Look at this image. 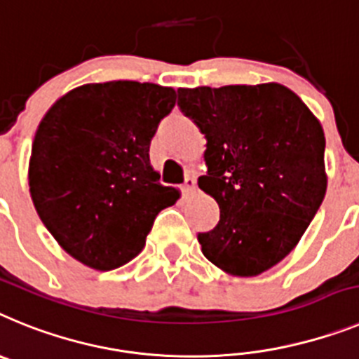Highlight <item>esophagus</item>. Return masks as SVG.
<instances>
[{
	"label": "esophagus",
	"instance_id": "1",
	"mask_svg": "<svg viewBox=\"0 0 359 359\" xmlns=\"http://www.w3.org/2000/svg\"><path fill=\"white\" fill-rule=\"evenodd\" d=\"M195 189H197V182H195V179H193V177H188V179L184 180V184H182L184 195H191V193H195Z\"/></svg>",
	"mask_w": 359,
	"mask_h": 359
}]
</instances>
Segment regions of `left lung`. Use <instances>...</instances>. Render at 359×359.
Instances as JSON below:
<instances>
[{
    "instance_id": "1",
    "label": "left lung",
    "mask_w": 359,
    "mask_h": 359,
    "mask_svg": "<svg viewBox=\"0 0 359 359\" xmlns=\"http://www.w3.org/2000/svg\"><path fill=\"white\" fill-rule=\"evenodd\" d=\"M179 106L205 137L198 188L220 220L198 233L202 253L249 278L291 253L327 191L325 135L316 115L280 83L179 88Z\"/></svg>"
}]
</instances>
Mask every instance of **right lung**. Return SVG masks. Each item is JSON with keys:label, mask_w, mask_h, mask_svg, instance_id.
Here are the masks:
<instances>
[{"label": "right lung", "mask_w": 359, "mask_h": 359, "mask_svg": "<svg viewBox=\"0 0 359 359\" xmlns=\"http://www.w3.org/2000/svg\"><path fill=\"white\" fill-rule=\"evenodd\" d=\"M175 101L171 86L88 83L59 97L37 126L30 197L55 242L83 266L111 271L133 260L158 211L180 198L149 164L151 137Z\"/></svg>", "instance_id": "add662e5"}]
</instances>
